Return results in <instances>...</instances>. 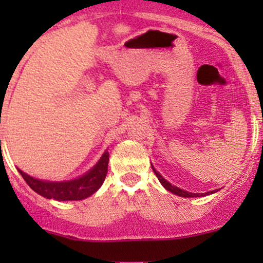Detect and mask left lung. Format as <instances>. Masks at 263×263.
<instances>
[{
	"instance_id": "1",
	"label": "left lung",
	"mask_w": 263,
	"mask_h": 263,
	"mask_svg": "<svg viewBox=\"0 0 263 263\" xmlns=\"http://www.w3.org/2000/svg\"><path fill=\"white\" fill-rule=\"evenodd\" d=\"M151 168H153L154 173H155V176L158 177L159 182L161 183V185H163L164 188H165L166 191H169V192H172L173 195H177V196H181V197H201V196H206V195H213V193L217 192V190H214V191H209V192H205V193H192V192H188V191H184L182 190V188L179 187H176V185H173L172 183H169L166 181L165 178H164L163 176H161L160 173H159L158 171H156L155 168L153 166V164H151Z\"/></svg>"
}]
</instances>
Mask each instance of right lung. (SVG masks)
<instances>
[{"mask_svg": "<svg viewBox=\"0 0 263 263\" xmlns=\"http://www.w3.org/2000/svg\"><path fill=\"white\" fill-rule=\"evenodd\" d=\"M108 161H109V153L105 150L99 161L89 172L82 174L79 178L62 182L34 178V177L24 173L18 168L17 171L28 183L29 187L43 197L53 198L57 201H79L89 197L99 190L107 176Z\"/></svg>", "mask_w": 263, "mask_h": 263, "instance_id": "obj_1", "label": "right lung"}]
</instances>
